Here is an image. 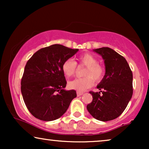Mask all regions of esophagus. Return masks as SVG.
Returning <instances> with one entry per match:
<instances>
[{"instance_id": "1", "label": "esophagus", "mask_w": 149, "mask_h": 149, "mask_svg": "<svg viewBox=\"0 0 149 149\" xmlns=\"http://www.w3.org/2000/svg\"><path fill=\"white\" fill-rule=\"evenodd\" d=\"M77 96H80V95L83 94V93L81 92V91H77Z\"/></svg>"}]
</instances>
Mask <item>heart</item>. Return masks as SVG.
<instances>
[{"label":"heart","instance_id":"heart-1","mask_svg":"<svg viewBox=\"0 0 149 149\" xmlns=\"http://www.w3.org/2000/svg\"><path fill=\"white\" fill-rule=\"evenodd\" d=\"M78 60L81 65L86 66L83 72L85 77L75 79L68 82L70 88L76 89L78 91H83L89 88L93 84V80L100 81L104 75V69L102 65L97 63V60L90 54H85L79 57ZM77 68V63L72 59L65 60L62 64V70L67 77L72 76Z\"/></svg>","mask_w":149,"mask_h":149}]
</instances>
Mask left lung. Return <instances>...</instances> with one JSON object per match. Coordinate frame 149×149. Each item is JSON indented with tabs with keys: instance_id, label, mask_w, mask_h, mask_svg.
Wrapping results in <instances>:
<instances>
[{
	"instance_id": "obj_1",
	"label": "left lung",
	"mask_w": 149,
	"mask_h": 149,
	"mask_svg": "<svg viewBox=\"0 0 149 149\" xmlns=\"http://www.w3.org/2000/svg\"><path fill=\"white\" fill-rule=\"evenodd\" d=\"M104 61L106 72L97 85L100 91H90L93 100L87 104L89 113L99 121L117 118L127 107L133 94V74L125 58L109 47L93 49Z\"/></svg>"
}]
</instances>
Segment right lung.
I'll return each mask as SVG.
<instances>
[{
  "label": "right lung",
  "instance_id": "obj_1",
  "mask_svg": "<svg viewBox=\"0 0 149 149\" xmlns=\"http://www.w3.org/2000/svg\"><path fill=\"white\" fill-rule=\"evenodd\" d=\"M78 49L55 44L42 48L26 63L21 91L30 113L42 121H54L64 115L77 97L75 90H65L66 81L62 66Z\"/></svg>",
  "mask_w": 149,
  "mask_h": 149
}]
</instances>
